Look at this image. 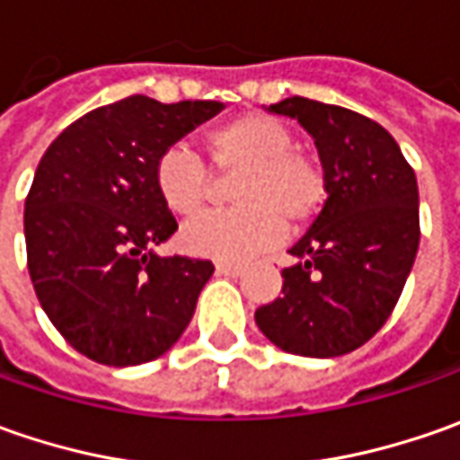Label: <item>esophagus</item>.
<instances>
[{"mask_svg": "<svg viewBox=\"0 0 460 460\" xmlns=\"http://www.w3.org/2000/svg\"><path fill=\"white\" fill-rule=\"evenodd\" d=\"M240 271H243V266H240V263H227V261L215 263V274L217 276H238Z\"/></svg>", "mask_w": 460, "mask_h": 460, "instance_id": "obj_1", "label": "esophagus"}]
</instances>
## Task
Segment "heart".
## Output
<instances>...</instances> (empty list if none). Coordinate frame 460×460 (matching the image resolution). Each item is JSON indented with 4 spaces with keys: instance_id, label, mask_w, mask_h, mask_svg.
<instances>
[{
    "instance_id": "1",
    "label": "heart",
    "mask_w": 460,
    "mask_h": 460,
    "mask_svg": "<svg viewBox=\"0 0 460 460\" xmlns=\"http://www.w3.org/2000/svg\"><path fill=\"white\" fill-rule=\"evenodd\" d=\"M294 133L276 117L240 115L204 135L215 171L233 179L238 207L207 212L184 225L179 243L186 253L215 261H243L276 245L287 222L307 225L327 202V176L320 161L294 148ZM153 184L173 215H194L212 197V173L184 146H168L155 158Z\"/></svg>"
}]
</instances>
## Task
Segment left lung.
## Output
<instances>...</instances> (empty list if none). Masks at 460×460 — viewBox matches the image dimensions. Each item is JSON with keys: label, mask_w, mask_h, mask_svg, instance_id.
<instances>
[{"label": "left lung", "mask_w": 460, "mask_h": 460, "mask_svg": "<svg viewBox=\"0 0 460 460\" xmlns=\"http://www.w3.org/2000/svg\"><path fill=\"white\" fill-rule=\"evenodd\" d=\"M269 112L294 117L327 176V202L292 245L281 296L256 309V325L281 350L343 356L389 320L420 245L412 166L379 122L353 110L289 97Z\"/></svg>", "instance_id": "8db88e82"}]
</instances>
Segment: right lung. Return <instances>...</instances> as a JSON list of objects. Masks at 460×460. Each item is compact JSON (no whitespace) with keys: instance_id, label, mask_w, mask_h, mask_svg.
<instances>
[{"instance_id":"add662e5","label":"right lung","mask_w":460,"mask_h":460,"mask_svg":"<svg viewBox=\"0 0 460 460\" xmlns=\"http://www.w3.org/2000/svg\"><path fill=\"white\" fill-rule=\"evenodd\" d=\"M220 110L133 94L71 122L40 158L25 199L27 269L48 320L86 358L148 363L189 325L215 266L153 253L179 230L153 166Z\"/></svg>"}]
</instances>
